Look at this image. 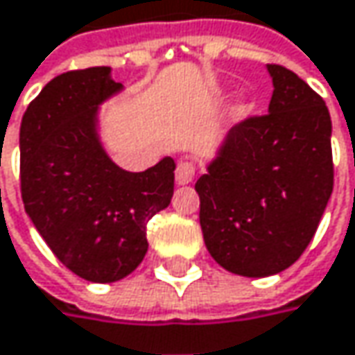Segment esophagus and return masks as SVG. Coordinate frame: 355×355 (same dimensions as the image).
I'll use <instances>...</instances> for the list:
<instances>
[{
	"label": "esophagus",
	"mask_w": 355,
	"mask_h": 355,
	"mask_svg": "<svg viewBox=\"0 0 355 355\" xmlns=\"http://www.w3.org/2000/svg\"><path fill=\"white\" fill-rule=\"evenodd\" d=\"M195 171H197V166L193 160H180L177 164V171H175L178 184H189L195 178Z\"/></svg>",
	"instance_id": "34e87169"
}]
</instances>
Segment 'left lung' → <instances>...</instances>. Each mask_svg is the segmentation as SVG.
I'll use <instances>...</instances> for the list:
<instances>
[{
  "instance_id": "1",
  "label": "left lung",
  "mask_w": 355,
  "mask_h": 355,
  "mask_svg": "<svg viewBox=\"0 0 355 355\" xmlns=\"http://www.w3.org/2000/svg\"><path fill=\"white\" fill-rule=\"evenodd\" d=\"M267 70L269 112L237 122L195 184L211 257L245 277L275 275L300 259L334 191L323 98L279 64Z\"/></svg>"
}]
</instances>
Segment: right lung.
Listing matches in <instances>:
<instances>
[{
    "instance_id": "add662e5",
    "label": "right lung",
    "mask_w": 355,
    "mask_h": 355,
    "mask_svg": "<svg viewBox=\"0 0 355 355\" xmlns=\"http://www.w3.org/2000/svg\"><path fill=\"white\" fill-rule=\"evenodd\" d=\"M118 90L108 66L60 73L30 102L19 128L26 213L53 255L94 283L135 271L148 249V220L175 193L173 158L128 173L102 150L96 106Z\"/></svg>"
}]
</instances>
